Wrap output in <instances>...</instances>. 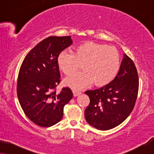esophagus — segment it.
<instances>
[{"instance_id":"esophagus-1","label":"esophagus","mask_w":154,"mask_h":154,"mask_svg":"<svg viewBox=\"0 0 154 154\" xmlns=\"http://www.w3.org/2000/svg\"><path fill=\"white\" fill-rule=\"evenodd\" d=\"M73 95L75 97L76 96H79V94H81V92L79 91V90H73Z\"/></svg>"}]
</instances>
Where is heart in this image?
<instances>
[{
	"mask_svg": "<svg viewBox=\"0 0 154 154\" xmlns=\"http://www.w3.org/2000/svg\"><path fill=\"white\" fill-rule=\"evenodd\" d=\"M59 67L66 75L81 68L83 71L65 79L64 83L73 89H81L92 83L97 86L110 83L119 73L121 56L113 47L104 44L86 42L78 46L74 53L63 50L57 57Z\"/></svg>",
	"mask_w": 154,
	"mask_h": 154,
	"instance_id": "heart-1",
	"label": "heart"
}]
</instances>
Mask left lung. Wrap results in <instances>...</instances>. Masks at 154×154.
Segmentation results:
<instances>
[{
  "label": "left lung",
  "instance_id": "obj_1",
  "mask_svg": "<svg viewBox=\"0 0 154 154\" xmlns=\"http://www.w3.org/2000/svg\"><path fill=\"white\" fill-rule=\"evenodd\" d=\"M139 77L133 61L125 54L119 71L110 83L85 92L90 104L85 110V120L92 127L108 130L129 116L137 97Z\"/></svg>",
  "mask_w": 154,
  "mask_h": 154
}]
</instances>
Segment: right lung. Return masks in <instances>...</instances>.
I'll list each match as a JSON object with an SVG mask.
<instances>
[{
    "label": "right lung",
    "instance_id": "obj_1",
    "mask_svg": "<svg viewBox=\"0 0 154 154\" xmlns=\"http://www.w3.org/2000/svg\"><path fill=\"white\" fill-rule=\"evenodd\" d=\"M73 41L69 36H50L25 57L19 71L17 92L21 107L33 123L50 127L62 120L64 107L73 97L69 88L60 92L59 54Z\"/></svg>",
    "mask_w": 154,
    "mask_h": 154
}]
</instances>
